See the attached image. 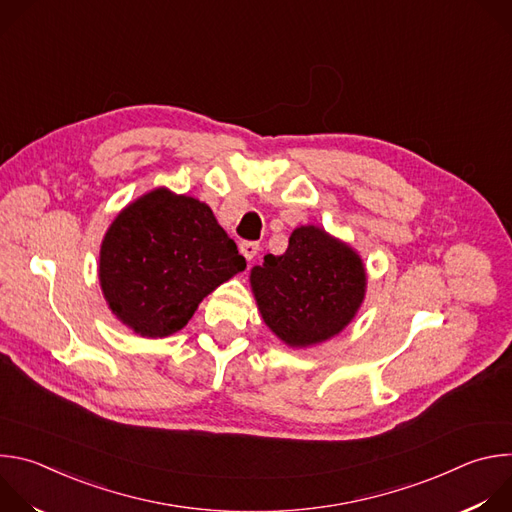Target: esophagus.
Segmentation results:
<instances>
[{
	"label": "esophagus",
	"instance_id": "1",
	"mask_svg": "<svg viewBox=\"0 0 512 512\" xmlns=\"http://www.w3.org/2000/svg\"><path fill=\"white\" fill-rule=\"evenodd\" d=\"M239 251H241V255H243L247 261H253L255 255L259 253V245L253 243V241H245V243L239 245Z\"/></svg>",
	"mask_w": 512,
	"mask_h": 512
}]
</instances>
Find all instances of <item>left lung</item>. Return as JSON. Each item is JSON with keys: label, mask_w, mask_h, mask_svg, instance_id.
Instances as JSON below:
<instances>
[{"label": "left lung", "mask_w": 512, "mask_h": 512, "mask_svg": "<svg viewBox=\"0 0 512 512\" xmlns=\"http://www.w3.org/2000/svg\"><path fill=\"white\" fill-rule=\"evenodd\" d=\"M249 281L265 326L291 348L338 336L367 296V267L360 255L314 225L294 229L287 251L265 255Z\"/></svg>", "instance_id": "left-lung-1"}]
</instances>
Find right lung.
Instances as JSON below:
<instances>
[{
  "instance_id": "right-lung-1",
  "label": "right lung",
  "mask_w": 512,
  "mask_h": 512,
  "mask_svg": "<svg viewBox=\"0 0 512 512\" xmlns=\"http://www.w3.org/2000/svg\"><path fill=\"white\" fill-rule=\"evenodd\" d=\"M235 241L198 198L154 188L109 225L99 253L103 298L143 338L182 330L212 291L245 271Z\"/></svg>"
}]
</instances>
